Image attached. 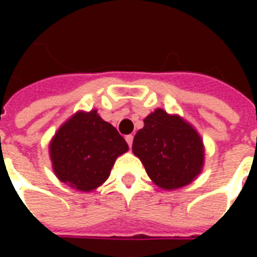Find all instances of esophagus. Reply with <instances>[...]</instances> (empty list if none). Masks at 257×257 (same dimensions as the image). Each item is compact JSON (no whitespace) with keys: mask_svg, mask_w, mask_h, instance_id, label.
<instances>
[{"mask_svg":"<svg viewBox=\"0 0 257 257\" xmlns=\"http://www.w3.org/2000/svg\"><path fill=\"white\" fill-rule=\"evenodd\" d=\"M125 140H126V143L129 145V147H132V143H134V135H128V136L125 138Z\"/></svg>","mask_w":257,"mask_h":257,"instance_id":"1","label":"esophagus"}]
</instances>
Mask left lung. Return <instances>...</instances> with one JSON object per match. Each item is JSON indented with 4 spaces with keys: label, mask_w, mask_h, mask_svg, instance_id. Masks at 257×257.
Returning <instances> with one entry per match:
<instances>
[{
    "label": "left lung",
    "mask_w": 257,
    "mask_h": 257,
    "mask_svg": "<svg viewBox=\"0 0 257 257\" xmlns=\"http://www.w3.org/2000/svg\"><path fill=\"white\" fill-rule=\"evenodd\" d=\"M132 151L149 178L164 190L187 186L204 167V145L198 132L182 117L162 108L145 118V126L135 135Z\"/></svg>",
    "instance_id": "left-lung-1"
}]
</instances>
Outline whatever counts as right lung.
Segmentation results:
<instances>
[{"label":"right lung","mask_w":257,"mask_h":257,"mask_svg":"<svg viewBox=\"0 0 257 257\" xmlns=\"http://www.w3.org/2000/svg\"><path fill=\"white\" fill-rule=\"evenodd\" d=\"M128 143L96 110L78 111L58 129L49 145L53 172L78 191H92L106 182Z\"/></svg>","instance_id":"1"}]
</instances>
